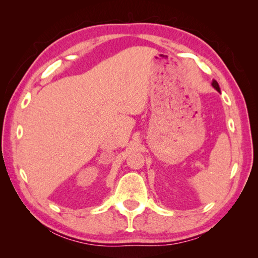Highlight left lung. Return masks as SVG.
Wrapping results in <instances>:
<instances>
[{
    "instance_id": "obj_1",
    "label": "left lung",
    "mask_w": 258,
    "mask_h": 258,
    "mask_svg": "<svg viewBox=\"0 0 258 258\" xmlns=\"http://www.w3.org/2000/svg\"><path fill=\"white\" fill-rule=\"evenodd\" d=\"M212 85H213L214 89H215L217 92H220V93H221V89H220V86H218V83H217V82H216L215 80H214V81L212 82Z\"/></svg>"
}]
</instances>
